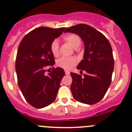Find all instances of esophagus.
I'll return each instance as SVG.
<instances>
[{"mask_svg":"<svg viewBox=\"0 0 132 132\" xmlns=\"http://www.w3.org/2000/svg\"><path fill=\"white\" fill-rule=\"evenodd\" d=\"M65 75H70V72H69V71H65Z\"/></svg>","mask_w":132,"mask_h":132,"instance_id":"esophagus-1","label":"esophagus"}]
</instances>
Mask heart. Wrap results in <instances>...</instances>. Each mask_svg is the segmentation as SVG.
I'll use <instances>...</instances> for the list:
<instances>
[{
	"label": "heart",
	"instance_id": "b5f03b06",
	"mask_svg": "<svg viewBox=\"0 0 132 132\" xmlns=\"http://www.w3.org/2000/svg\"><path fill=\"white\" fill-rule=\"evenodd\" d=\"M64 39L66 42L71 45L75 49H77L81 45V39L78 36L74 34H69L64 37ZM51 51L54 56H57L59 54L60 45L57 39H54L51 44ZM76 63V60L74 57H65L63 56L57 59L56 65L61 68L65 70H69Z\"/></svg>",
	"mask_w": 132,
	"mask_h": 132
}]
</instances>
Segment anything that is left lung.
Instances as JSON below:
<instances>
[{
  "label": "left lung",
  "instance_id": "8db88e82",
  "mask_svg": "<svg viewBox=\"0 0 132 132\" xmlns=\"http://www.w3.org/2000/svg\"><path fill=\"white\" fill-rule=\"evenodd\" d=\"M65 32L78 35L85 46L84 59L77 69L86 74L71 73L72 96L80 102L95 104L104 96L111 82L114 59L111 45L101 32L85 24L67 28Z\"/></svg>",
  "mask_w": 132,
  "mask_h": 132
}]
</instances>
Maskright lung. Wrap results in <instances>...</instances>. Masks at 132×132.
I'll return each mask as SVG.
<instances>
[{
  "label": "right lung",
  "instance_id": "right-lung-1",
  "mask_svg": "<svg viewBox=\"0 0 132 132\" xmlns=\"http://www.w3.org/2000/svg\"><path fill=\"white\" fill-rule=\"evenodd\" d=\"M65 29L37 28L27 34L19 46L15 61L18 86L26 101L36 108H45L54 101L65 75L61 67L52 68L51 72L45 74L46 68L55 63L51 43Z\"/></svg>",
  "mask_w": 132,
  "mask_h": 132
}]
</instances>
